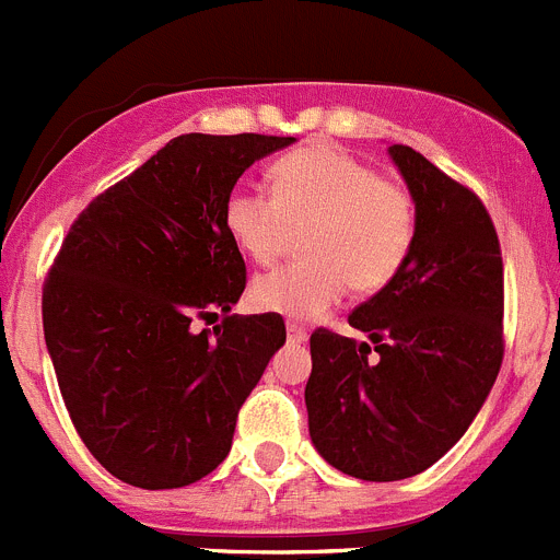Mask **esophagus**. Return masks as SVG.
Returning <instances> with one entry per match:
<instances>
[{
	"label": "esophagus",
	"instance_id": "obj_1",
	"mask_svg": "<svg viewBox=\"0 0 560 560\" xmlns=\"http://www.w3.org/2000/svg\"><path fill=\"white\" fill-rule=\"evenodd\" d=\"M285 334H289V341H294V345H303V341L308 339V330H305L303 325H296V323L285 325Z\"/></svg>",
	"mask_w": 560,
	"mask_h": 560
}]
</instances>
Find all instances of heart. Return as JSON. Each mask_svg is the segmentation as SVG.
Segmentation results:
<instances>
[{"label": "heart", "instance_id": "heart-1", "mask_svg": "<svg viewBox=\"0 0 560 560\" xmlns=\"http://www.w3.org/2000/svg\"><path fill=\"white\" fill-rule=\"evenodd\" d=\"M271 196L235 187L224 201L232 244L255 264H275L303 235L305 260L266 271L252 283V305L289 319H316L345 291L375 294L407 264L418 235L409 190L336 145L285 153L269 171Z\"/></svg>", "mask_w": 560, "mask_h": 560}]
</instances>
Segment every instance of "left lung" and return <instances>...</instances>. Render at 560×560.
I'll list each match as a JSON object with an SVG mask.
<instances>
[{
    "label": "left lung",
    "instance_id": "1",
    "mask_svg": "<svg viewBox=\"0 0 560 560\" xmlns=\"http://www.w3.org/2000/svg\"><path fill=\"white\" fill-rule=\"evenodd\" d=\"M389 156L418 207V235L387 289L348 323L368 341L311 334L305 384L316 452L355 479L427 471L471 427L502 368L504 275L477 192L409 145ZM375 352V357H370Z\"/></svg>",
    "mask_w": 560,
    "mask_h": 560
}]
</instances>
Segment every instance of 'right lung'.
<instances>
[{"instance_id":"right-lung-1","label":"right lung","mask_w":560,"mask_h":560,"mask_svg":"<svg viewBox=\"0 0 560 560\" xmlns=\"http://www.w3.org/2000/svg\"><path fill=\"white\" fill-rule=\"evenodd\" d=\"M294 137L182 133L69 226L42 296L67 412L112 477L185 488L232 448L237 409L283 348L280 314H230L246 264L224 226L241 173ZM222 316L212 331L196 318Z\"/></svg>"}]
</instances>
